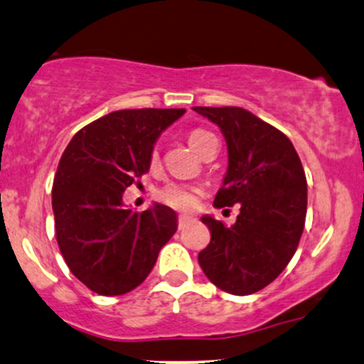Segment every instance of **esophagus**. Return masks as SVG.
Returning <instances> with one entry per match:
<instances>
[{
  "instance_id": "esophagus-1",
  "label": "esophagus",
  "mask_w": 364,
  "mask_h": 364,
  "mask_svg": "<svg viewBox=\"0 0 364 364\" xmlns=\"http://www.w3.org/2000/svg\"><path fill=\"white\" fill-rule=\"evenodd\" d=\"M190 216H188V215H179L178 216V228L179 230H183V228H185L186 227V225L188 223H190Z\"/></svg>"
}]
</instances>
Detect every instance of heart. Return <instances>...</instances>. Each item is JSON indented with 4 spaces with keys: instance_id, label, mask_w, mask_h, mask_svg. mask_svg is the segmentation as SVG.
Here are the masks:
<instances>
[{
    "instance_id": "obj_1",
    "label": "heart",
    "mask_w": 364,
    "mask_h": 364,
    "mask_svg": "<svg viewBox=\"0 0 364 364\" xmlns=\"http://www.w3.org/2000/svg\"><path fill=\"white\" fill-rule=\"evenodd\" d=\"M215 139L216 137L211 134L210 131H206V129H193L190 134H188V144H190V148L195 151L196 154L203 153L206 146ZM156 163H158V153L153 151V153H151V164L154 166ZM200 188L191 185H181V183H169V185L163 186L158 191V198L164 205L183 211L195 210L198 201H200Z\"/></svg>"
}]
</instances>
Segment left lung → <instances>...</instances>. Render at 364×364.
<instances>
[{"label":"left lung","mask_w":364,"mask_h":364,"mask_svg":"<svg viewBox=\"0 0 364 364\" xmlns=\"http://www.w3.org/2000/svg\"><path fill=\"white\" fill-rule=\"evenodd\" d=\"M222 129L228 169L215 206L240 205L232 227L203 216L211 240L198 262L211 284L248 296L279 277L306 223L307 181L291 139L242 107H193Z\"/></svg>","instance_id":"8db88e82"}]
</instances>
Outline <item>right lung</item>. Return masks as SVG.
<instances>
[{
    "label": "right lung",
    "mask_w": 364,
    "mask_h": 364,
    "mask_svg": "<svg viewBox=\"0 0 364 364\" xmlns=\"http://www.w3.org/2000/svg\"><path fill=\"white\" fill-rule=\"evenodd\" d=\"M183 114L116 110L87 124L63 151L52 188L55 235L70 272L92 292H131L176 232L169 206L124 210L122 193L149 171L156 139Z\"/></svg>",
    "instance_id": "add662e5"
}]
</instances>
